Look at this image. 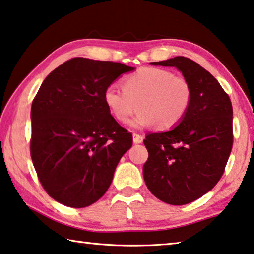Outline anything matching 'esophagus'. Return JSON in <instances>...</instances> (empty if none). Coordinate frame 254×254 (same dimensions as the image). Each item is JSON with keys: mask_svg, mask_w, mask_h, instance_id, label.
Listing matches in <instances>:
<instances>
[{"mask_svg": "<svg viewBox=\"0 0 254 254\" xmlns=\"http://www.w3.org/2000/svg\"><path fill=\"white\" fill-rule=\"evenodd\" d=\"M143 141V136L141 134L133 133V142L134 143H141Z\"/></svg>", "mask_w": 254, "mask_h": 254, "instance_id": "esophagus-1", "label": "esophagus"}]
</instances>
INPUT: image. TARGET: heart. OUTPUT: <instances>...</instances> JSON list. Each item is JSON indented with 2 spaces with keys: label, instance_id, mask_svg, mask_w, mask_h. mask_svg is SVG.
Segmentation results:
<instances>
[{
  "label": "heart",
  "instance_id": "obj_1",
  "mask_svg": "<svg viewBox=\"0 0 254 254\" xmlns=\"http://www.w3.org/2000/svg\"><path fill=\"white\" fill-rule=\"evenodd\" d=\"M104 102L121 123L141 110L131 127L142 128L156 124L160 130L174 127L184 119L192 104L193 90L184 76L158 67H142L122 79V89L114 84L105 88Z\"/></svg>",
  "mask_w": 254,
  "mask_h": 254
}]
</instances>
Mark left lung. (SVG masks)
Wrapping results in <instances>:
<instances>
[{"label":"left lung","mask_w":254,"mask_h":254,"mask_svg":"<svg viewBox=\"0 0 254 254\" xmlns=\"http://www.w3.org/2000/svg\"><path fill=\"white\" fill-rule=\"evenodd\" d=\"M154 65L175 66L190 81L192 104L174 128L144 139L143 179L152 194L182 206L206 194L224 174L233 147V107L219 82L184 56Z\"/></svg>","instance_id":"1"}]
</instances>
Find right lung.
Segmentation results:
<instances>
[{
    "instance_id": "right-lung-1",
    "label": "right lung",
    "mask_w": 254,
    "mask_h": 254,
    "mask_svg": "<svg viewBox=\"0 0 254 254\" xmlns=\"http://www.w3.org/2000/svg\"><path fill=\"white\" fill-rule=\"evenodd\" d=\"M134 67L74 58L52 71L31 105L30 156L47 194L83 208L105 194L132 134L111 115L105 88Z\"/></svg>"
}]
</instances>
